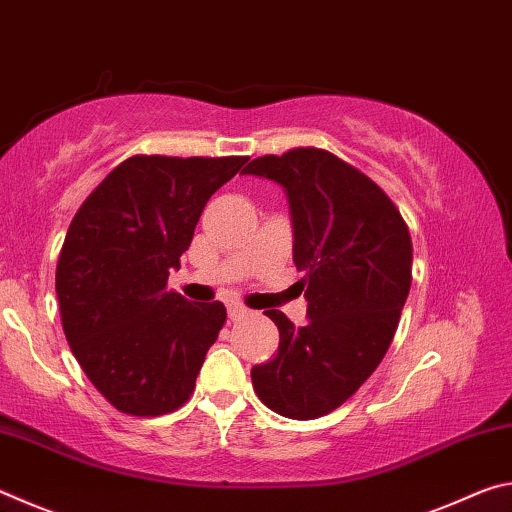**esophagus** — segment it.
Returning a JSON list of instances; mask_svg holds the SVG:
<instances>
[{
    "instance_id": "esophagus-1",
    "label": "esophagus",
    "mask_w": 512,
    "mask_h": 512,
    "mask_svg": "<svg viewBox=\"0 0 512 512\" xmlns=\"http://www.w3.org/2000/svg\"><path fill=\"white\" fill-rule=\"evenodd\" d=\"M250 311L244 307V305H230L228 307V316H230V320H241L244 316H248Z\"/></svg>"
}]
</instances>
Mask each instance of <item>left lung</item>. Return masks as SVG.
I'll list each match as a JSON object with an SVG mask.
<instances>
[{"label": "left lung", "mask_w": 512, "mask_h": 512, "mask_svg": "<svg viewBox=\"0 0 512 512\" xmlns=\"http://www.w3.org/2000/svg\"><path fill=\"white\" fill-rule=\"evenodd\" d=\"M241 173L284 187L309 318L296 327L266 311L280 345L250 370L255 393L284 418H320L359 391L393 341L411 289L409 228L368 176L323 149L264 155Z\"/></svg>", "instance_id": "1"}]
</instances>
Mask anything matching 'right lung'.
<instances>
[{
	"instance_id": "obj_1",
	"label": "right lung",
	"mask_w": 512,
	"mask_h": 512,
	"mask_svg": "<svg viewBox=\"0 0 512 512\" xmlns=\"http://www.w3.org/2000/svg\"><path fill=\"white\" fill-rule=\"evenodd\" d=\"M246 160L135 155L69 223L56 266L63 332L121 413H171L194 393L225 307L167 291L169 271L180 268L205 203Z\"/></svg>"
}]
</instances>
